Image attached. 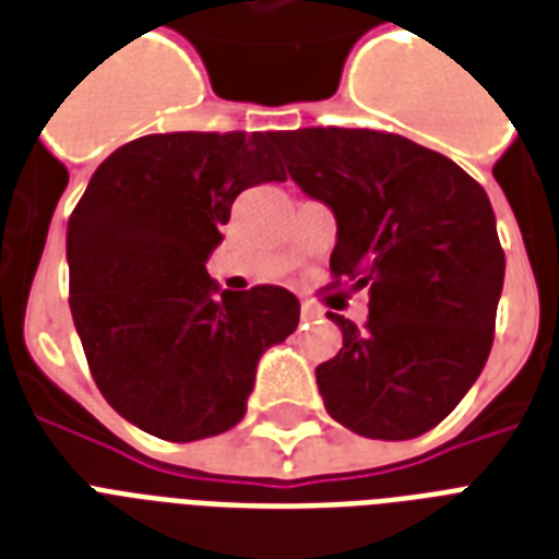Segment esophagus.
<instances>
[{
    "instance_id": "obj_1",
    "label": "esophagus",
    "mask_w": 559,
    "mask_h": 559,
    "mask_svg": "<svg viewBox=\"0 0 559 559\" xmlns=\"http://www.w3.org/2000/svg\"><path fill=\"white\" fill-rule=\"evenodd\" d=\"M319 316H322V310H319L313 301H301V319H305V322H313Z\"/></svg>"
}]
</instances>
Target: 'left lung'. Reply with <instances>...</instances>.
<instances>
[{"mask_svg": "<svg viewBox=\"0 0 559 559\" xmlns=\"http://www.w3.org/2000/svg\"><path fill=\"white\" fill-rule=\"evenodd\" d=\"M296 186L336 217L331 272L368 289V322L328 313L342 350L316 368L350 432L408 441L459 406L485 368L504 252L485 188L403 135L307 127L278 135Z\"/></svg>", "mask_w": 559, "mask_h": 559, "instance_id": "1", "label": "left lung"}]
</instances>
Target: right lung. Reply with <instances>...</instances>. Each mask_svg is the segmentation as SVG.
Wrapping results in <instances>:
<instances>
[{
  "instance_id": "obj_1",
  "label": "right lung",
  "mask_w": 559,
  "mask_h": 559,
  "mask_svg": "<svg viewBox=\"0 0 559 559\" xmlns=\"http://www.w3.org/2000/svg\"><path fill=\"white\" fill-rule=\"evenodd\" d=\"M284 179L275 133L142 135L92 174L66 231L69 307L100 394L144 432L240 424L261 354L298 328L289 289L205 272L237 193Z\"/></svg>"
}]
</instances>
